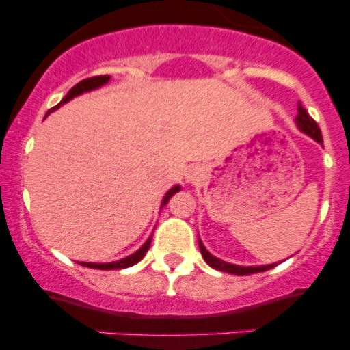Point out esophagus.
I'll return each instance as SVG.
<instances>
[{"mask_svg": "<svg viewBox=\"0 0 350 350\" xmlns=\"http://www.w3.org/2000/svg\"><path fill=\"white\" fill-rule=\"evenodd\" d=\"M195 178H197V172L195 171H191L190 169V171L186 172V181H195Z\"/></svg>", "mask_w": 350, "mask_h": 350, "instance_id": "1", "label": "esophagus"}]
</instances>
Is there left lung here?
Returning a JSON list of instances; mask_svg holds the SVG:
<instances>
[{
	"label": "left lung",
	"mask_w": 350,
	"mask_h": 350,
	"mask_svg": "<svg viewBox=\"0 0 350 350\" xmlns=\"http://www.w3.org/2000/svg\"><path fill=\"white\" fill-rule=\"evenodd\" d=\"M299 113L295 117V124L299 127V131H302L304 135L311 136L314 142H318L319 145H323V136H321V131H319V126L316 124V120L312 119L311 116L308 113V110L304 109L302 105L299 103ZM198 247H200V252L202 257H204L205 262L208 264L211 267L217 271H224V273H230V274H238V276H245V274H254V273H262V271L271 269L274 267L276 264H266V266H237V264H230L226 260H221L217 259L215 256H212L207 249L204 247L202 240L198 238Z\"/></svg>",
	"instance_id": "obj_1"
}]
</instances>
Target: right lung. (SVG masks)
<instances>
[{
    "label": "right lung",
    "instance_id": "add662e5",
    "mask_svg": "<svg viewBox=\"0 0 350 350\" xmlns=\"http://www.w3.org/2000/svg\"><path fill=\"white\" fill-rule=\"evenodd\" d=\"M109 81H110V76H96V77H90V79L81 81V83H77L76 86L72 88V90L68 91L67 94H65L64 100H62L57 107H53V109H51L50 112H53V110H57L58 107H62V105H64V103L70 101L72 98L79 96V94H83V93H88V91L98 90V88H101V86H105V84L109 83ZM50 112H48V113H50ZM48 113H46V116H48ZM179 190H181V186H179V185L172 186L171 190H169L167 193L164 195V198H162V204H160V208L164 207V205L169 202V198H171L174 193H178ZM150 243H152V234H150L148 240H146L145 243H143L142 247H139V249L136 250L135 254H131V256L124 257V259L113 260V262H79V264H81V266L93 267V269H124V267L135 266L136 262H139V260H142L143 257H145V254L148 252Z\"/></svg>",
    "mask_w": 350,
    "mask_h": 350
}]
</instances>
